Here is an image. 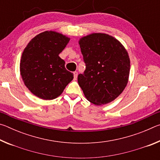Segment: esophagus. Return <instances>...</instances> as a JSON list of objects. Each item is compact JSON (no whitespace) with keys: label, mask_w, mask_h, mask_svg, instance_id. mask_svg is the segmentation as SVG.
<instances>
[{"label":"esophagus","mask_w":160,"mask_h":160,"mask_svg":"<svg viewBox=\"0 0 160 160\" xmlns=\"http://www.w3.org/2000/svg\"><path fill=\"white\" fill-rule=\"evenodd\" d=\"M73 76H74V80H76L78 77V72L76 71L73 72Z\"/></svg>","instance_id":"esophagus-1"}]
</instances>
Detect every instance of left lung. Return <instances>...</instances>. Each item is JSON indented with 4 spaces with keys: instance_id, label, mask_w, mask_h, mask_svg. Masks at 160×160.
Segmentation results:
<instances>
[{
    "instance_id": "1",
    "label": "left lung",
    "mask_w": 160,
    "mask_h": 160,
    "mask_svg": "<svg viewBox=\"0 0 160 160\" xmlns=\"http://www.w3.org/2000/svg\"><path fill=\"white\" fill-rule=\"evenodd\" d=\"M79 44L86 68L78 82L89 102L106 104L120 95L128 83L130 58L117 39L94 33L81 38Z\"/></svg>"
}]
</instances>
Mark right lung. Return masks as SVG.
<instances>
[{
	"mask_svg": "<svg viewBox=\"0 0 160 160\" xmlns=\"http://www.w3.org/2000/svg\"><path fill=\"white\" fill-rule=\"evenodd\" d=\"M70 39L53 31L34 37L24 50L20 61V74L27 88L42 99H53L61 95L73 74L65 68L59 53Z\"/></svg>",
	"mask_w": 160,
	"mask_h": 160,
	"instance_id": "add662e5",
	"label": "right lung"
}]
</instances>
